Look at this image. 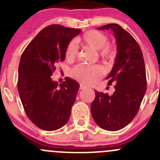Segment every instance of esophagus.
I'll return each instance as SVG.
<instances>
[{
  "instance_id": "esophagus-1",
  "label": "esophagus",
  "mask_w": 160,
  "mask_h": 160,
  "mask_svg": "<svg viewBox=\"0 0 160 160\" xmlns=\"http://www.w3.org/2000/svg\"><path fill=\"white\" fill-rule=\"evenodd\" d=\"M86 88H87V87L84 86L83 84H80V90H83V89H85Z\"/></svg>"
}]
</instances>
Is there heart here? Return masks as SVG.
I'll use <instances>...</instances> for the list:
<instances>
[{
  "label": "heart",
  "mask_w": 160,
  "mask_h": 160,
  "mask_svg": "<svg viewBox=\"0 0 160 160\" xmlns=\"http://www.w3.org/2000/svg\"><path fill=\"white\" fill-rule=\"evenodd\" d=\"M83 44L96 51L105 60H112L116 55V49L108 44V38L103 32L97 30H90L85 32L80 40ZM78 55V48L74 41H70L66 48V58L72 60ZM72 77L86 84H93L104 75V70L99 66H76L71 72Z\"/></svg>",
  "instance_id": "obj_1"
}]
</instances>
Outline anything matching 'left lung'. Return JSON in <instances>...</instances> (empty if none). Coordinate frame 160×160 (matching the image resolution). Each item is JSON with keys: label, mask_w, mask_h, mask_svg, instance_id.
Returning a JSON list of instances; mask_svg holds the SVG:
<instances>
[{"label": "left lung", "mask_w": 160, "mask_h": 160, "mask_svg": "<svg viewBox=\"0 0 160 160\" xmlns=\"http://www.w3.org/2000/svg\"><path fill=\"white\" fill-rule=\"evenodd\" d=\"M111 29L117 44V55L108 85H115L112 95L95 92L91 105V116L102 129L116 131L125 128L138 112L146 91V72L142 50L131 33L111 23L98 29Z\"/></svg>", "instance_id": "obj_1"}]
</instances>
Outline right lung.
Wrapping results in <instances>:
<instances>
[{"instance_id":"add662e5","label":"right lung","mask_w":160,"mask_h":160,"mask_svg":"<svg viewBox=\"0 0 160 160\" xmlns=\"http://www.w3.org/2000/svg\"><path fill=\"white\" fill-rule=\"evenodd\" d=\"M81 30L50 25L40 31L22 54L18 91L30 121L44 131H55L68 122L80 84L66 77L60 83L52 80L55 65L66 58V48Z\"/></svg>"}]
</instances>
